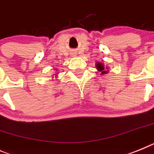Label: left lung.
Returning a JSON list of instances; mask_svg holds the SVG:
<instances>
[{
	"mask_svg": "<svg viewBox=\"0 0 154 154\" xmlns=\"http://www.w3.org/2000/svg\"><path fill=\"white\" fill-rule=\"evenodd\" d=\"M97 69L99 71H100V72H102V73H105L106 72H104L103 70L104 69V67H103V65L102 64H100V63H97Z\"/></svg>",
	"mask_w": 154,
	"mask_h": 154,
	"instance_id": "1",
	"label": "left lung"
}]
</instances>
